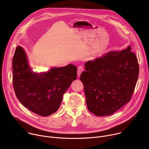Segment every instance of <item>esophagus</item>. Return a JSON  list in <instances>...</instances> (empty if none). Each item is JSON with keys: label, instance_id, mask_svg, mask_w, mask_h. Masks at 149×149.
Listing matches in <instances>:
<instances>
[{"label": "esophagus", "instance_id": "1", "mask_svg": "<svg viewBox=\"0 0 149 149\" xmlns=\"http://www.w3.org/2000/svg\"><path fill=\"white\" fill-rule=\"evenodd\" d=\"M84 71V67L82 66H79L78 67L77 69V74H78V77H79L81 72Z\"/></svg>", "mask_w": 149, "mask_h": 149}]
</instances>
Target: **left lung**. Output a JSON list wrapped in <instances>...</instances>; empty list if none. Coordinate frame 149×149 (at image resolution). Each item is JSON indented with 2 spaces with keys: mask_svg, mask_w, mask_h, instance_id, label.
<instances>
[{
  "mask_svg": "<svg viewBox=\"0 0 149 149\" xmlns=\"http://www.w3.org/2000/svg\"><path fill=\"white\" fill-rule=\"evenodd\" d=\"M131 47L111 51L85 63L80 75L88 110L110 116L129 102L138 79L139 65Z\"/></svg>",
  "mask_w": 149,
  "mask_h": 149,
  "instance_id": "left-lung-1",
  "label": "left lung"
}]
</instances>
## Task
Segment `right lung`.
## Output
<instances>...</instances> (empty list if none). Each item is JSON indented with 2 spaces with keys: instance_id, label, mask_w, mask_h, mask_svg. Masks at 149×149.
Here are the masks:
<instances>
[{
  "instance_id": "add662e5",
  "label": "right lung",
  "mask_w": 149,
  "mask_h": 149,
  "mask_svg": "<svg viewBox=\"0 0 149 149\" xmlns=\"http://www.w3.org/2000/svg\"><path fill=\"white\" fill-rule=\"evenodd\" d=\"M13 86L16 97L25 107L47 117L59 108L63 94L77 79V68L72 64L35 73L24 49L16 47L12 60Z\"/></svg>"
}]
</instances>
